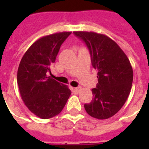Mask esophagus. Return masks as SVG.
I'll use <instances>...</instances> for the list:
<instances>
[{"label":"esophagus","mask_w":149,"mask_h":149,"mask_svg":"<svg viewBox=\"0 0 149 149\" xmlns=\"http://www.w3.org/2000/svg\"><path fill=\"white\" fill-rule=\"evenodd\" d=\"M81 86H79V87H76V88H74V92H75L76 93H77L79 92V91L81 90Z\"/></svg>","instance_id":"34e87169"}]
</instances>
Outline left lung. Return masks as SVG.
Returning a JSON list of instances; mask_svg holds the SVG:
<instances>
[{"label": "left lung", "mask_w": 149, "mask_h": 149, "mask_svg": "<svg viewBox=\"0 0 149 149\" xmlns=\"http://www.w3.org/2000/svg\"><path fill=\"white\" fill-rule=\"evenodd\" d=\"M90 52L98 83L92 89L93 101L84 104L86 113L98 119H109L127 101L132 86L133 68L127 56L117 43L106 35L74 31Z\"/></svg>", "instance_id": "left-lung-1"}]
</instances>
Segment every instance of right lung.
Wrapping results in <instances>:
<instances>
[{"instance_id": "right-lung-1", "label": "right lung", "mask_w": 149, "mask_h": 149, "mask_svg": "<svg viewBox=\"0 0 149 149\" xmlns=\"http://www.w3.org/2000/svg\"><path fill=\"white\" fill-rule=\"evenodd\" d=\"M72 32L45 36L36 40L21 60L17 83L21 97L31 113L47 119L58 115L65 107L71 90L48 76L60 46Z\"/></svg>"}]
</instances>
